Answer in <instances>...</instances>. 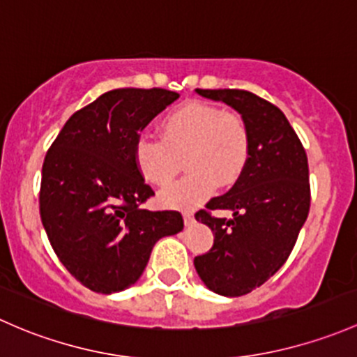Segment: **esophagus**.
Returning <instances> with one entry per match:
<instances>
[{
  "instance_id": "esophagus-1",
  "label": "esophagus",
  "mask_w": 357,
  "mask_h": 357,
  "mask_svg": "<svg viewBox=\"0 0 357 357\" xmlns=\"http://www.w3.org/2000/svg\"><path fill=\"white\" fill-rule=\"evenodd\" d=\"M183 222H185L187 227L192 225V223H194V215H192V213H189V211L183 213Z\"/></svg>"
}]
</instances>
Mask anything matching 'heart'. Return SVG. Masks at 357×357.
<instances>
[{
  "instance_id": "b5f03b06",
  "label": "heart",
  "mask_w": 357,
  "mask_h": 357,
  "mask_svg": "<svg viewBox=\"0 0 357 357\" xmlns=\"http://www.w3.org/2000/svg\"><path fill=\"white\" fill-rule=\"evenodd\" d=\"M161 139L135 141L137 170L156 187H167L185 160L187 177L161 194L167 206L190 209L203 204L220 185L237 182L251 154V132L238 113L204 101H187L163 116Z\"/></svg>"
}]
</instances>
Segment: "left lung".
Wrapping results in <instances>:
<instances>
[{
	"label": "left lung",
	"mask_w": 357,
	"mask_h": 357,
	"mask_svg": "<svg viewBox=\"0 0 357 357\" xmlns=\"http://www.w3.org/2000/svg\"><path fill=\"white\" fill-rule=\"evenodd\" d=\"M241 113L251 132V154L227 194L196 213L215 241L194 266L206 287L238 297L249 294L287 261L311 204L310 168L303 142L284 113L266 99L241 89H196ZM230 208L232 220L211 215Z\"/></svg>",
	"instance_id": "1"
}]
</instances>
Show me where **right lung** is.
Returning <instances> with one entry per match:
<instances>
[{
  "label": "right lung",
  "mask_w": 357,
  "mask_h": 357,
  "mask_svg": "<svg viewBox=\"0 0 357 357\" xmlns=\"http://www.w3.org/2000/svg\"><path fill=\"white\" fill-rule=\"evenodd\" d=\"M178 98L113 89L73 113L43 163L39 211L51 248L73 278L112 294L139 280L158 241L183 229L178 211H149L154 196L134 160L139 132Z\"/></svg>",
  "instance_id": "obj_1"
}]
</instances>
